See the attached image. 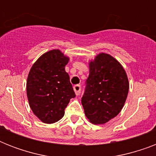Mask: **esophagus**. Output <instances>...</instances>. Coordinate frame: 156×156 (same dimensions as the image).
<instances>
[{
  "label": "esophagus",
  "instance_id": "34e87169",
  "mask_svg": "<svg viewBox=\"0 0 156 156\" xmlns=\"http://www.w3.org/2000/svg\"><path fill=\"white\" fill-rule=\"evenodd\" d=\"M73 90H74V92H75L76 95H78L81 91V86L80 85H75L74 87H73Z\"/></svg>",
  "mask_w": 156,
  "mask_h": 156
}]
</instances>
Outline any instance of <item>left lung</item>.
<instances>
[{
	"mask_svg": "<svg viewBox=\"0 0 156 156\" xmlns=\"http://www.w3.org/2000/svg\"><path fill=\"white\" fill-rule=\"evenodd\" d=\"M89 68L82 104L89 121L103 125L124 107L129 87L128 77L121 63L104 52L89 62Z\"/></svg>",
	"mask_w": 156,
	"mask_h": 156,
	"instance_id": "1",
	"label": "left lung"
}]
</instances>
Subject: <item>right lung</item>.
<instances>
[{
	"label": "right lung",
	"instance_id": "1",
	"mask_svg": "<svg viewBox=\"0 0 156 156\" xmlns=\"http://www.w3.org/2000/svg\"><path fill=\"white\" fill-rule=\"evenodd\" d=\"M68 56L50 50L33 64L27 81V95L33 113L44 123L61 120L71 98L75 97L65 67Z\"/></svg>",
	"mask_w": 156,
	"mask_h": 156
}]
</instances>
